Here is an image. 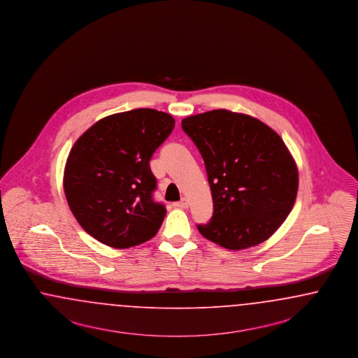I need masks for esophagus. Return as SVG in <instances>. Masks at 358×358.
<instances>
[{
    "label": "esophagus",
    "mask_w": 358,
    "mask_h": 358,
    "mask_svg": "<svg viewBox=\"0 0 358 358\" xmlns=\"http://www.w3.org/2000/svg\"><path fill=\"white\" fill-rule=\"evenodd\" d=\"M174 207H177V208H187L189 207V202H187V199H181L180 202H174Z\"/></svg>",
    "instance_id": "esophagus-1"
}]
</instances>
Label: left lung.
Here are the masks:
<instances>
[{
  "label": "left lung",
  "instance_id": "1",
  "mask_svg": "<svg viewBox=\"0 0 358 358\" xmlns=\"http://www.w3.org/2000/svg\"><path fill=\"white\" fill-rule=\"evenodd\" d=\"M182 130L201 152L214 214L196 226L226 250H247L268 240L290 214L298 168L281 136L243 113L211 110L186 117Z\"/></svg>",
  "mask_w": 358,
  "mask_h": 358
}]
</instances>
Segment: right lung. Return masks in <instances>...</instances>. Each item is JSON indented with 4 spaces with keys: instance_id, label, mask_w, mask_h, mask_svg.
<instances>
[{
    "instance_id": "right-lung-1",
    "label": "right lung",
    "mask_w": 358,
    "mask_h": 358,
    "mask_svg": "<svg viewBox=\"0 0 358 358\" xmlns=\"http://www.w3.org/2000/svg\"><path fill=\"white\" fill-rule=\"evenodd\" d=\"M174 123L164 111L134 108L98 120L73 144L65 163V198L78 224L99 243L130 248L162 227L166 210L152 199L150 160Z\"/></svg>"
}]
</instances>
